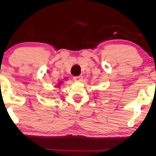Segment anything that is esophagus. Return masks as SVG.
Listing matches in <instances>:
<instances>
[{"label": "esophagus", "instance_id": "34e87169", "mask_svg": "<svg viewBox=\"0 0 156 156\" xmlns=\"http://www.w3.org/2000/svg\"><path fill=\"white\" fill-rule=\"evenodd\" d=\"M83 76H74L73 77V80H74V81H76V82H79V81H81L82 80H83Z\"/></svg>", "mask_w": 156, "mask_h": 156}]
</instances>
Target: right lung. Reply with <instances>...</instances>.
Listing matches in <instances>:
<instances>
[{
	"label": "right lung",
	"mask_w": 156,
	"mask_h": 156,
	"mask_svg": "<svg viewBox=\"0 0 156 156\" xmlns=\"http://www.w3.org/2000/svg\"><path fill=\"white\" fill-rule=\"evenodd\" d=\"M59 84H60V83H59Z\"/></svg>",
	"instance_id": "1"
}]
</instances>
